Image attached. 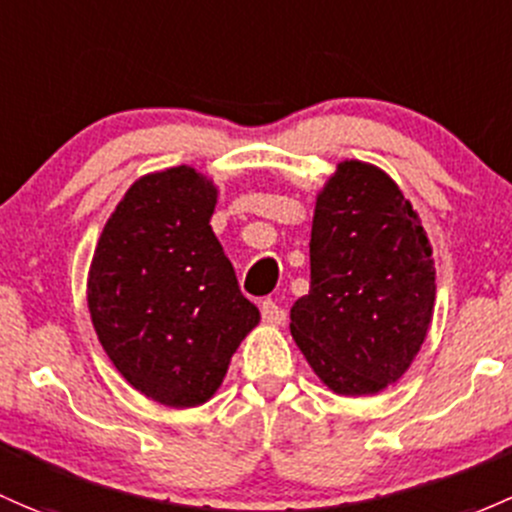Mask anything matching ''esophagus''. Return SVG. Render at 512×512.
I'll return each instance as SVG.
<instances>
[{"instance_id": "34e87169", "label": "esophagus", "mask_w": 512, "mask_h": 512, "mask_svg": "<svg viewBox=\"0 0 512 512\" xmlns=\"http://www.w3.org/2000/svg\"><path fill=\"white\" fill-rule=\"evenodd\" d=\"M260 311H262V321H265L267 326H282L284 321H287V314H284L282 306H277V301L272 299L262 301Z\"/></svg>"}]
</instances>
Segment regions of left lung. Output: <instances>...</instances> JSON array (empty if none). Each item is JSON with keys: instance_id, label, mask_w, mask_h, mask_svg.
Returning a JSON list of instances; mask_svg holds the SVG:
<instances>
[{"instance_id": "obj_1", "label": "left lung", "mask_w": 512, "mask_h": 512, "mask_svg": "<svg viewBox=\"0 0 512 512\" xmlns=\"http://www.w3.org/2000/svg\"><path fill=\"white\" fill-rule=\"evenodd\" d=\"M309 294L292 338L328 390L378 395L417 358L437 299L432 242L380 166L343 159L316 193Z\"/></svg>"}]
</instances>
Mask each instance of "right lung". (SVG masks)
<instances>
[{"mask_svg":"<svg viewBox=\"0 0 512 512\" xmlns=\"http://www.w3.org/2000/svg\"><path fill=\"white\" fill-rule=\"evenodd\" d=\"M215 203L218 186L188 164L139 176L88 270L90 319L107 358L134 390L174 410L211 400L260 324L211 228Z\"/></svg>","mask_w":512,"mask_h":512,"instance_id":"1","label":"right lung"}]
</instances>
